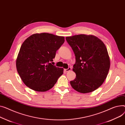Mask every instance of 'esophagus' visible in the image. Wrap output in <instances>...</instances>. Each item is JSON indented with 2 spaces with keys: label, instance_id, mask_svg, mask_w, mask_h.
<instances>
[{
  "label": "esophagus",
  "instance_id": "34e87169",
  "mask_svg": "<svg viewBox=\"0 0 125 125\" xmlns=\"http://www.w3.org/2000/svg\"><path fill=\"white\" fill-rule=\"evenodd\" d=\"M71 70V67H69L68 69H64V71H65V72H67L70 71Z\"/></svg>",
  "mask_w": 125,
  "mask_h": 125
}]
</instances>
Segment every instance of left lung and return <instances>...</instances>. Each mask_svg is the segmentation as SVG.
<instances>
[{
	"mask_svg": "<svg viewBox=\"0 0 125 125\" xmlns=\"http://www.w3.org/2000/svg\"><path fill=\"white\" fill-rule=\"evenodd\" d=\"M75 55L73 71L76 78L70 81L72 87L82 94L93 92L106 79L110 59L103 42L94 35L81 34L66 37Z\"/></svg>",
	"mask_w": 125,
	"mask_h": 125,
	"instance_id": "obj_1",
	"label": "left lung"
}]
</instances>
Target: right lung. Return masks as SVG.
<instances>
[{"label": "right lung", "mask_w": 125, "mask_h": 125, "mask_svg": "<svg viewBox=\"0 0 125 125\" xmlns=\"http://www.w3.org/2000/svg\"><path fill=\"white\" fill-rule=\"evenodd\" d=\"M64 37L43 32L32 34L22 44L16 60V67L27 86L44 92L52 88L63 73L53 61L56 52L64 43Z\"/></svg>", "instance_id": "right-lung-1"}]
</instances>
